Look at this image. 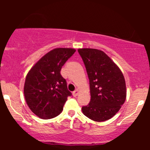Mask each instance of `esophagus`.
<instances>
[{
	"mask_svg": "<svg viewBox=\"0 0 150 150\" xmlns=\"http://www.w3.org/2000/svg\"><path fill=\"white\" fill-rule=\"evenodd\" d=\"M78 94V89H75V91H73V93H72V95H73V96H77Z\"/></svg>",
	"mask_w": 150,
	"mask_h": 150,
	"instance_id": "esophagus-1",
	"label": "esophagus"
}]
</instances>
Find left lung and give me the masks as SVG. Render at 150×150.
<instances>
[{"instance_id":"obj_1","label":"left lung","mask_w":150,"mask_h":150,"mask_svg":"<svg viewBox=\"0 0 150 150\" xmlns=\"http://www.w3.org/2000/svg\"><path fill=\"white\" fill-rule=\"evenodd\" d=\"M89 79L91 101L83 113L96 122L107 120L119 111L126 98L125 81L121 70L102 51L78 50Z\"/></svg>"}]
</instances>
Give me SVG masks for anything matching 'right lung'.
<instances>
[{
    "instance_id": "1",
    "label": "right lung",
    "mask_w": 150,
    "mask_h": 150,
    "mask_svg": "<svg viewBox=\"0 0 150 150\" xmlns=\"http://www.w3.org/2000/svg\"><path fill=\"white\" fill-rule=\"evenodd\" d=\"M75 49L58 48L43 56L27 75L24 94L28 107L42 119H51L62 112L72 93L60 71Z\"/></svg>"
}]
</instances>
